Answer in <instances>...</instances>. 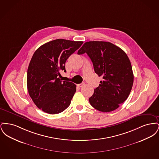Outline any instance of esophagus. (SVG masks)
I'll list each match as a JSON object with an SVG mask.
<instances>
[{
    "label": "esophagus",
    "mask_w": 159,
    "mask_h": 159,
    "mask_svg": "<svg viewBox=\"0 0 159 159\" xmlns=\"http://www.w3.org/2000/svg\"><path fill=\"white\" fill-rule=\"evenodd\" d=\"M84 83H80V84H78V86H79V88H82V87H83V86H84Z\"/></svg>",
    "instance_id": "obj_1"
}]
</instances>
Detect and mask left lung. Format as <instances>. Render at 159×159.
<instances>
[{
    "label": "left lung",
    "mask_w": 159,
    "mask_h": 159,
    "mask_svg": "<svg viewBox=\"0 0 159 159\" xmlns=\"http://www.w3.org/2000/svg\"><path fill=\"white\" fill-rule=\"evenodd\" d=\"M84 53L89 57L95 72L103 79L89 98L91 106L102 112L115 110L128 98L133 86L128 57L119 47L102 41L84 43L77 54Z\"/></svg>",
    "instance_id": "1"
}]
</instances>
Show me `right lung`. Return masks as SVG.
I'll return each instance as SVG.
<instances>
[{"label":"right lung","instance_id":"1","mask_svg":"<svg viewBox=\"0 0 159 159\" xmlns=\"http://www.w3.org/2000/svg\"><path fill=\"white\" fill-rule=\"evenodd\" d=\"M83 43L56 39L40 46L34 52L27 70V86L31 98L43 111L60 113L70 105L76 84L62 81L60 72H66V61Z\"/></svg>","mask_w":159,"mask_h":159}]
</instances>
